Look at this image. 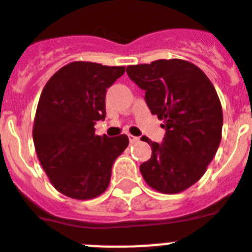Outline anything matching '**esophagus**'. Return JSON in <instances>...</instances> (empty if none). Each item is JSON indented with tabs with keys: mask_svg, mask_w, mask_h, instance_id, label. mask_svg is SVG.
<instances>
[{
	"mask_svg": "<svg viewBox=\"0 0 252 252\" xmlns=\"http://www.w3.org/2000/svg\"><path fill=\"white\" fill-rule=\"evenodd\" d=\"M128 140H130L131 144H136V143H139V141H140V139H139V137H136V136H134V135H128Z\"/></svg>",
	"mask_w": 252,
	"mask_h": 252,
	"instance_id": "1",
	"label": "esophagus"
}]
</instances>
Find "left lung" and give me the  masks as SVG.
Returning a JSON list of instances; mask_svg holds the SVG:
<instances>
[{"label": "left lung", "mask_w": 252, "mask_h": 252, "mask_svg": "<svg viewBox=\"0 0 252 252\" xmlns=\"http://www.w3.org/2000/svg\"><path fill=\"white\" fill-rule=\"evenodd\" d=\"M126 72L145 90L150 112L165 130L162 144L141 137L152 147L141 175L159 192H182L203 177L220 144L223 112L216 88L197 66L180 59L132 64Z\"/></svg>", "instance_id": "left-lung-1"}]
</instances>
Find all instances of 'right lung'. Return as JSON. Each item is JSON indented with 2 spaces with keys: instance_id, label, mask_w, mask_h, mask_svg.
I'll use <instances>...</instances> for the list:
<instances>
[{
  "instance_id": "1",
  "label": "right lung",
  "mask_w": 252,
  "mask_h": 252,
  "mask_svg": "<svg viewBox=\"0 0 252 252\" xmlns=\"http://www.w3.org/2000/svg\"><path fill=\"white\" fill-rule=\"evenodd\" d=\"M124 66L75 61L60 68L43 88L33 126L36 156L53 188L66 196L89 200L108 188L112 165L128 137L95 135L105 117L107 88Z\"/></svg>"
}]
</instances>
